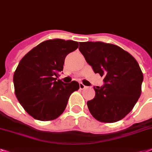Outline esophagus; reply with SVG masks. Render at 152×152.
<instances>
[{
  "label": "esophagus",
  "instance_id": "34e87169",
  "mask_svg": "<svg viewBox=\"0 0 152 152\" xmlns=\"http://www.w3.org/2000/svg\"><path fill=\"white\" fill-rule=\"evenodd\" d=\"M86 86H85L84 84H83V83H80V88L81 89V90H83V89H85L86 88Z\"/></svg>",
  "mask_w": 152,
  "mask_h": 152
}]
</instances>
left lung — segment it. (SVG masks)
<instances>
[{
  "instance_id": "8db88e82",
  "label": "left lung",
  "mask_w": 152,
  "mask_h": 152,
  "mask_svg": "<svg viewBox=\"0 0 152 152\" xmlns=\"http://www.w3.org/2000/svg\"><path fill=\"white\" fill-rule=\"evenodd\" d=\"M79 50L94 72L104 77L102 87H94L95 96L87 102L89 111L100 122L121 120L131 112L140 96L144 77L139 64L114 44L81 42Z\"/></svg>"
}]
</instances>
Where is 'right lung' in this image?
Instances as JSON below:
<instances>
[{
	"mask_svg": "<svg viewBox=\"0 0 152 152\" xmlns=\"http://www.w3.org/2000/svg\"><path fill=\"white\" fill-rule=\"evenodd\" d=\"M79 47L78 42L61 39L46 40L27 53L13 76L15 93L26 112L40 121L53 120L63 113L79 83L58 80L65 57Z\"/></svg>",
	"mask_w": 152,
	"mask_h": 152,
	"instance_id": "obj_1",
	"label": "right lung"
}]
</instances>
